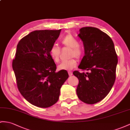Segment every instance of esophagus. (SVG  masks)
Instances as JSON below:
<instances>
[{"instance_id":"esophagus-1","label":"esophagus","mask_w":130,"mask_h":130,"mask_svg":"<svg viewBox=\"0 0 130 130\" xmlns=\"http://www.w3.org/2000/svg\"><path fill=\"white\" fill-rule=\"evenodd\" d=\"M68 74H69V76H71V75H72V72H71V71H68Z\"/></svg>"}]
</instances>
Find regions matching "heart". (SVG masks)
<instances>
[{
	"mask_svg": "<svg viewBox=\"0 0 130 130\" xmlns=\"http://www.w3.org/2000/svg\"><path fill=\"white\" fill-rule=\"evenodd\" d=\"M61 44L65 46L71 48L70 57H76L79 59L83 55L84 51L80 45H78L77 39L71 35L68 34L65 36L61 41ZM60 49L56 45L52 46L49 51V55L55 62H58L60 56ZM77 65V61L74 58L68 60L63 61L58 65L59 70H71Z\"/></svg>",
	"mask_w": 130,
	"mask_h": 130,
	"instance_id": "obj_1",
	"label": "heart"
}]
</instances>
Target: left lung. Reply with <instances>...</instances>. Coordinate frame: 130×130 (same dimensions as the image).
Listing matches in <instances>:
<instances>
[{
  "instance_id": "8db88e82",
  "label": "left lung",
  "mask_w": 130,
  "mask_h": 130,
  "mask_svg": "<svg viewBox=\"0 0 130 130\" xmlns=\"http://www.w3.org/2000/svg\"><path fill=\"white\" fill-rule=\"evenodd\" d=\"M79 31L85 56L78 68L89 72H73L79 81L76 93L81 101L93 104L104 99L114 84L118 56L114 43L105 33L92 27Z\"/></svg>"
}]
</instances>
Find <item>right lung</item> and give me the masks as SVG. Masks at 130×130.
Wrapping results in <instances>:
<instances>
[{"mask_svg": "<svg viewBox=\"0 0 130 130\" xmlns=\"http://www.w3.org/2000/svg\"><path fill=\"white\" fill-rule=\"evenodd\" d=\"M61 29L38 30L22 38L12 61L18 87L31 104L48 108L57 102L60 88L69 77L66 70L56 71L49 51Z\"/></svg>", "mask_w": 130, "mask_h": 130, "instance_id": "right-lung-1", "label": "right lung"}]
</instances>
